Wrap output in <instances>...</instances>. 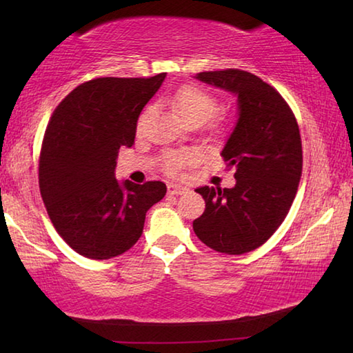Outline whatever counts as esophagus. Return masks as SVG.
<instances>
[{
	"label": "esophagus",
	"mask_w": 353,
	"mask_h": 353,
	"mask_svg": "<svg viewBox=\"0 0 353 353\" xmlns=\"http://www.w3.org/2000/svg\"><path fill=\"white\" fill-rule=\"evenodd\" d=\"M187 191H188V188H187V187H182V185H179V183H168V193H170V194L179 196V194L187 193Z\"/></svg>",
	"instance_id": "esophagus-1"
}]
</instances>
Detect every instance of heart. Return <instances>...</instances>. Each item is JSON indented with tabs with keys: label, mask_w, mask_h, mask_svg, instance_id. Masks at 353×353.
Returning a JSON list of instances; mask_svg holds the SVG:
<instances>
[{
	"label": "heart",
	"mask_w": 353,
	"mask_h": 353,
	"mask_svg": "<svg viewBox=\"0 0 353 353\" xmlns=\"http://www.w3.org/2000/svg\"><path fill=\"white\" fill-rule=\"evenodd\" d=\"M170 103L182 123L196 121L201 124L204 123L208 117H212V113L216 110V99H214L210 93L191 85L179 88V90L170 98ZM146 113L140 119V126L141 123L145 121ZM187 160H188V155L185 154H179V152L166 154L165 170L172 174V172H176L185 162H187Z\"/></svg>",
	"instance_id": "obj_1"
}]
</instances>
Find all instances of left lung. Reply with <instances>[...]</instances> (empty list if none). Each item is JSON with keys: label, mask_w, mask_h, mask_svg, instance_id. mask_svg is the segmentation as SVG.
<instances>
[{"label": "left lung", "mask_w": 353, "mask_h": 353, "mask_svg": "<svg viewBox=\"0 0 353 353\" xmlns=\"http://www.w3.org/2000/svg\"><path fill=\"white\" fill-rule=\"evenodd\" d=\"M194 77L236 97L238 118L221 151L236 170L235 187L196 188L205 210L193 229L208 248L241 255L270 240L290 212L302 174L301 134L290 105L255 74L230 68Z\"/></svg>", "instance_id": "1"}]
</instances>
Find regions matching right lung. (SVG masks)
Returning <instances> with one entry per match:
<instances>
[{"label":"right lung","mask_w":353,"mask_h":353,"mask_svg":"<svg viewBox=\"0 0 353 353\" xmlns=\"http://www.w3.org/2000/svg\"><path fill=\"white\" fill-rule=\"evenodd\" d=\"M165 77L88 81L50 119L40 152V193L57 234L87 259L107 260L132 248L146 212L166 193L163 182L115 177L119 149L134 145L143 107Z\"/></svg>","instance_id":"add662e5"}]
</instances>
